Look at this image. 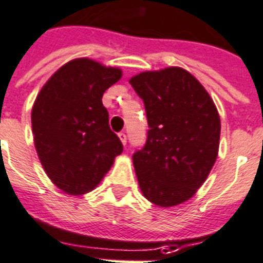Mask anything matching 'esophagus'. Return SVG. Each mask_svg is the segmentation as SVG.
Segmentation results:
<instances>
[{
    "label": "esophagus",
    "mask_w": 263,
    "mask_h": 263,
    "mask_svg": "<svg viewBox=\"0 0 263 263\" xmlns=\"http://www.w3.org/2000/svg\"><path fill=\"white\" fill-rule=\"evenodd\" d=\"M118 137H120L121 142H122L123 145H126L127 138H126V134H125V132H121V133H118Z\"/></svg>",
    "instance_id": "esophagus-1"
}]
</instances>
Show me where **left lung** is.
<instances>
[{"label":"left lung","mask_w":263,"mask_h":263,"mask_svg":"<svg viewBox=\"0 0 263 263\" xmlns=\"http://www.w3.org/2000/svg\"><path fill=\"white\" fill-rule=\"evenodd\" d=\"M142 98L147 138L133 154L140 189L162 208L187 201L208 178L218 156L221 121L214 102L182 67L130 78Z\"/></svg>","instance_id":"8db88e82"}]
</instances>
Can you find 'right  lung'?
Returning a JSON list of instances; mask_svg holds the SVG:
<instances>
[{
    "label": "right lung",
    "instance_id": "right-lung-1",
    "mask_svg": "<svg viewBox=\"0 0 263 263\" xmlns=\"http://www.w3.org/2000/svg\"><path fill=\"white\" fill-rule=\"evenodd\" d=\"M121 77L118 67L77 58L60 67L35 98L31 129L38 158L67 194L93 190L122 153L102 105L105 90Z\"/></svg>",
    "mask_w": 263,
    "mask_h": 263
}]
</instances>
